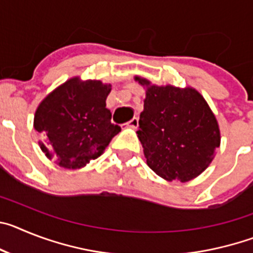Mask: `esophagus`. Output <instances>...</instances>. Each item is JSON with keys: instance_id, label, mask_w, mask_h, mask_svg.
I'll list each match as a JSON object with an SVG mask.
<instances>
[{"instance_id": "34e87169", "label": "esophagus", "mask_w": 253, "mask_h": 253, "mask_svg": "<svg viewBox=\"0 0 253 253\" xmlns=\"http://www.w3.org/2000/svg\"><path fill=\"white\" fill-rule=\"evenodd\" d=\"M126 126H129V128H131V129L137 128V126H138V118H133L130 122L126 123Z\"/></svg>"}]
</instances>
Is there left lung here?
<instances>
[{
    "label": "left lung",
    "instance_id": "left-lung-1",
    "mask_svg": "<svg viewBox=\"0 0 253 253\" xmlns=\"http://www.w3.org/2000/svg\"><path fill=\"white\" fill-rule=\"evenodd\" d=\"M146 87L138 138L147 165L167 181L187 182L208 169L220 146L216 118L193 87L157 86L135 76Z\"/></svg>",
    "mask_w": 253,
    "mask_h": 253
}]
</instances>
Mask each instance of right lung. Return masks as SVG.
Wrapping results in <instances>:
<instances>
[{"instance_id":"right-lung-1","label":"right lung","mask_w":253,"mask_h":253,"mask_svg":"<svg viewBox=\"0 0 253 253\" xmlns=\"http://www.w3.org/2000/svg\"><path fill=\"white\" fill-rule=\"evenodd\" d=\"M110 84L72 77L45 96L34 115L46 158L68 169H82L104 153L122 129L106 109Z\"/></svg>"}]
</instances>
